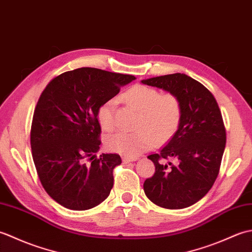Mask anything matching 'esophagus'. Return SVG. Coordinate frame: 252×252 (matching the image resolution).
<instances>
[{
    "instance_id": "esophagus-1",
    "label": "esophagus",
    "mask_w": 252,
    "mask_h": 252,
    "mask_svg": "<svg viewBox=\"0 0 252 252\" xmlns=\"http://www.w3.org/2000/svg\"><path fill=\"white\" fill-rule=\"evenodd\" d=\"M135 160H136V158H134V157H126V156H123L122 157L123 163H129L131 161H135Z\"/></svg>"
}]
</instances>
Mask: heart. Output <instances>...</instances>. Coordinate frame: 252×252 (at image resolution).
<instances>
[{
    "label": "heart",
    "mask_w": 252,
    "mask_h": 252,
    "mask_svg": "<svg viewBox=\"0 0 252 252\" xmlns=\"http://www.w3.org/2000/svg\"><path fill=\"white\" fill-rule=\"evenodd\" d=\"M120 99L138 115L134 132H117L105 138L110 152L134 157L156 145H163L178 132L182 120V104L175 94L136 84L120 95ZM115 101L107 100L97 110L101 130L109 132L115 126Z\"/></svg>",
    "instance_id": "obj_1"
}]
</instances>
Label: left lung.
I'll return each instance as SVG.
<instances>
[{
    "instance_id": "obj_1",
    "label": "left lung",
    "mask_w": 252,
    "mask_h": 252,
    "mask_svg": "<svg viewBox=\"0 0 252 252\" xmlns=\"http://www.w3.org/2000/svg\"><path fill=\"white\" fill-rule=\"evenodd\" d=\"M143 84L175 94L182 104L178 132L158 154L147 157L155 173L144 182V191L155 205L183 209L199 201L210 190L220 171L226 133L215 96L184 73L165 74ZM175 158L177 163H164Z\"/></svg>"
}]
</instances>
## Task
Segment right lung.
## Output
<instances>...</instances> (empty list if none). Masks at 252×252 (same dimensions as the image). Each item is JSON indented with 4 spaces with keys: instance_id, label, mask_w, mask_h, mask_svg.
<instances>
[{
    "instance_id": "obj_1",
    "label": "right lung",
    "mask_w": 252,
    "mask_h": 252,
    "mask_svg": "<svg viewBox=\"0 0 252 252\" xmlns=\"http://www.w3.org/2000/svg\"><path fill=\"white\" fill-rule=\"evenodd\" d=\"M134 76L78 68L46 85L35 106L30 143L37 175L47 194L70 210L103 202L114 186L117 154L96 156L100 145L97 110Z\"/></svg>"
}]
</instances>
